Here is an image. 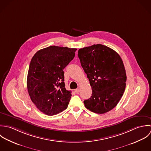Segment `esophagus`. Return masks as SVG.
Segmentation results:
<instances>
[{
	"mask_svg": "<svg viewBox=\"0 0 151 151\" xmlns=\"http://www.w3.org/2000/svg\"><path fill=\"white\" fill-rule=\"evenodd\" d=\"M79 89H75V92L76 93H78L79 92Z\"/></svg>",
	"mask_w": 151,
	"mask_h": 151,
	"instance_id": "obj_1",
	"label": "esophagus"
}]
</instances>
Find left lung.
<instances>
[{
	"mask_svg": "<svg viewBox=\"0 0 151 151\" xmlns=\"http://www.w3.org/2000/svg\"><path fill=\"white\" fill-rule=\"evenodd\" d=\"M78 57L90 82L92 94L84 100L91 111L104 114L119 103L125 89L127 76L120 56L101 44L81 48Z\"/></svg>",
	"mask_w": 151,
	"mask_h": 151,
	"instance_id": "obj_1",
	"label": "left lung"
}]
</instances>
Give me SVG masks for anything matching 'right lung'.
<instances>
[{"mask_svg":"<svg viewBox=\"0 0 151 151\" xmlns=\"http://www.w3.org/2000/svg\"><path fill=\"white\" fill-rule=\"evenodd\" d=\"M76 50L52 45L37 51L31 60L27 79L29 94L37 109L48 116L68 107L72 94L65 88L63 70Z\"/></svg>","mask_w":151,"mask_h":151,"instance_id":"1","label":"right lung"}]
</instances>
